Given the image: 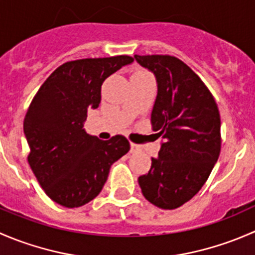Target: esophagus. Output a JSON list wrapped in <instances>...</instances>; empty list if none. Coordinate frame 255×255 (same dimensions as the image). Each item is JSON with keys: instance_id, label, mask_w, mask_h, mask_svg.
Returning a JSON list of instances; mask_svg holds the SVG:
<instances>
[{"instance_id": "1", "label": "esophagus", "mask_w": 255, "mask_h": 255, "mask_svg": "<svg viewBox=\"0 0 255 255\" xmlns=\"http://www.w3.org/2000/svg\"><path fill=\"white\" fill-rule=\"evenodd\" d=\"M139 145H138V144H135V143H130V151H132V153H137V151H139Z\"/></svg>"}]
</instances>
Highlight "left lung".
I'll return each instance as SVG.
<instances>
[{"label": "left lung", "instance_id": "obj_1", "mask_svg": "<svg viewBox=\"0 0 255 255\" xmlns=\"http://www.w3.org/2000/svg\"><path fill=\"white\" fill-rule=\"evenodd\" d=\"M154 74L158 94L151 126L161 137L158 158L138 177L143 196L163 210L191 200L210 176L221 151V118L202 80L170 55H134Z\"/></svg>", "mask_w": 255, "mask_h": 255}]
</instances>
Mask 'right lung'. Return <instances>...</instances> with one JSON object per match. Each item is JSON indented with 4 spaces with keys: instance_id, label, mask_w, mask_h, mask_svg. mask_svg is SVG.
I'll return each instance as SVG.
<instances>
[{
    "instance_id": "obj_1",
    "label": "right lung",
    "mask_w": 255,
    "mask_h": 255,
    "mask_svg": "<svg viewBox=\"0 0 255 255\" xmlns=\"http://www.w3.org/2000/svg\"><path fill=\"white\" fill-rule=\"evenodd\" d=\"M133 63L132 56L80 59L59 66L40 86L23 130L32 171L45 194L64 207H80L101 192L110 168L128 153L123 135L101 140L87 134V110L101 102L104 81Z\"/></svg>"
}]
</instances>
